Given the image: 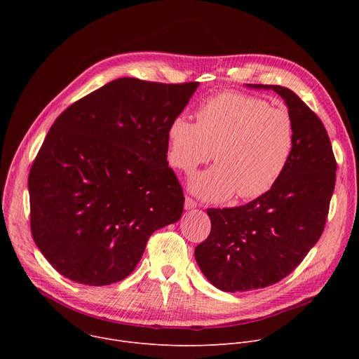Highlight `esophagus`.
<instances>
[{
    "label": "esophagus",
    "instance_id": "1",
    "mask_svg": "<svg viewBox=\"0 0 359 359\" xmlns=\"http://www.w3.org/2000/svg\"><path fill=\"white\" fill-rule=\"evenodd\" d=\"M196 208H197V203L191 197H186V200H184V209L186 210H191V209H196Z\"/></svg>",
    "mask_w": 359,
    "mask_h": 359
}]
</instances>
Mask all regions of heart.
<instances>
[{"mask_svg": "<svg viewBox=\"0 0 359 359\" xmlns=\"http://www.w3.org/2000/svg\"><path fill=\"white\" fill-rule=\"evenodd\" d=\"M196 118L191 122L179 115L166 132L168 158L175 168L189 173L212 156L216 162L190 179L196 196L222 201L236 193L250 200L278 183L295 147V126L287 109L270 107L262 97L223 92L203 102Z\"/></svg>", "mask_w": 359, "mask_h": 359, "instance_id": "obj_1", "label": "heart"}]
</instances>
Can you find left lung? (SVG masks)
<instances>
[{"label":"left lung","instance_id":"obj_1","mask_svg":"<svg viewBox=\"0 0 359 359\" xmlns=\"http://www.w3.org/2000/svg\"><path fill=\"white\" fill-rule=\"evenodd\" d=\"M273 89L295 126L292 158L278 183L238 208L209 209V237L194 248L206 278L227 292L273 285L287 277L320 240L335 187L337 162L320 118L291 89Z\"/></svg>","mask_w":359,"mask_h":359}]
</instances>
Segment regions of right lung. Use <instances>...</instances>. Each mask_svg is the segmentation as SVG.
<instances>
[{"mask_svg": "<svg viewBox=\"0 0 359 359\" xmlns=\"http://www.w3.org/2000/svg\"><path fill=\"white\" fill-rule=\"evenodd\" d=\"M198 82L119 78L50 126L28 176L31 233L43 257L85 285L126 278L149 237L183 213L168 126Z\"/></svg>", "mask_w": 359, "mask_h": 359, "instance_id": "right-lung-1", "label": "right lung"}]
</instances>
